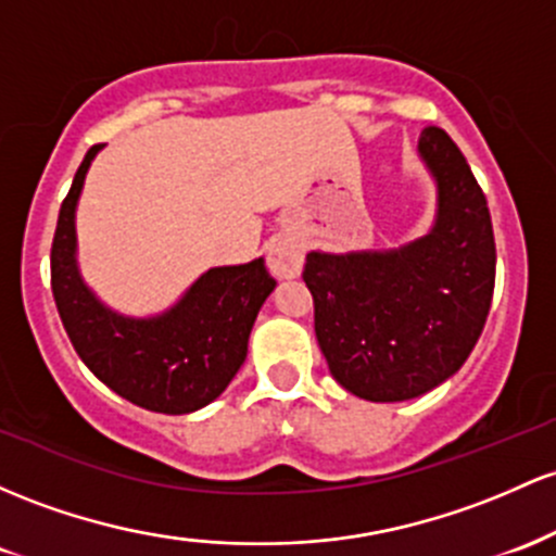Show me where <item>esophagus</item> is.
<instances>
[{"label":"esophagus","mask_w":556,"mask_h":556,"mask_svg":"<svg viewBox=\"0 0 556 556\" xmlns=\"http://www.w3.org/2000/svg\"><path fill=\"white\" fill-rule=\"evenodd\" d=\"M304 265V247L294 236H278L267 247V267L276 278H296Z\"/></svg>","instance_id":"34e87169"}]
</instances>
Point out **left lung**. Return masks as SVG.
Wrapping results in <instances>:
<instances>
[{
  "label": "left lung",
  "instance_id": "1",
  "mask_svg": "<svg viewBox=\"0 0 556 556\" xmlns=\"http://www.w3.org/2000/svg\"><path fill=\"white\" fill-rule=\"evenodd\" d=\"M433 226L394 249L309 252L304 283L330 376L367 402H407L452 378L489 317L496 247L489 204L446 130L420 134Z\"/></svg>",
  "mask_w": 556,
  "mask_h": 556
}]
</instances>
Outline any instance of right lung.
<instances>
[{"mask_svg": "<svg viewBox=\"0 0 556 556\" xmlns=\"http://www.w3.org/2000/svg\"><path fill=\"white\" fill-rule=\"evenodd\" d=\"M102 147L80 162L60 207L52 241V294L84 365L136 407L189 415L215 402L244 365L257 312L276 289L265 260L210 267L173 307L134 317L108 307L78 267L76 210L86 173Z\"/></svg>", "mask_w": 556, "mask_h": 556, "instance_id": "right-lung-1", "label": "right lung"}]
</instances>
